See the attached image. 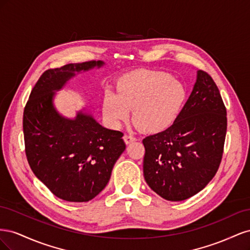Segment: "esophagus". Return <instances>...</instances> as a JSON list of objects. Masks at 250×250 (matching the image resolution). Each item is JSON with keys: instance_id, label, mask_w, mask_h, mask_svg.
Wrapping results in <instances>:
<instances>
[{"instance_id": "esophagus-1", "label": "esophagus", "mask_w": 250, "mask_h": 250, "mask_svg": "<svg viewBox=\"0 0 250 250\" xmlns=\"http://www.w3.org/2000/svg\"><path fill=\"white\" fill-rule=\"evenodd\" d=\"M123 139H124V141H125V143L127 144V145H128V144H130V143H132V142H134L135 140H137L134 137H132V135H129V134H125Z\"/></svg>"}]
</instances>
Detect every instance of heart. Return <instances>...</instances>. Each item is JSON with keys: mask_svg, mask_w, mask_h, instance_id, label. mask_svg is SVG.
<instances>
[{"mask_svg": "<svg viewBox=\"0 0 250 250\" xmlns=\"http://www.w3.org/2000/svg\"><path fill=\"white\" fill-rule=\"evenodd\" d=\"M184 85L167 73L137 70L118 82V93L106 89L103 113L112 126H119L129 115L142 130L157 132L170 126L184 106Z\"/></svg>", "mask_w": 250, "mask_h": 250, "instance_id": "b5f03b06", "label": "heart"}]
</instances>
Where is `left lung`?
I'll return each mask as SVG.
<instances>
[{
  "mask_svg": "<svg viewBox=\"0 0 250 250\" xmlns=\"http://www.w3.org/2000/svg\"><path fill=\"white\" fill-rule=\"evenodd\" d=\"M226 127V108L216 83L198 71L174 123L143 140L144 177L151 190L169 201H183L203 190L221 163Z\"/></svg>",
  "mask_w": 250,
  "mask_h": 250,
  "instance_id": "obj_1",
  "label": "left lung"
}]
</instances>
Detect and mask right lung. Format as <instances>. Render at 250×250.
Here are the masks:
<instances>
[{
  "instance_id": "1",
  "label": "right lung",
  "mask_w": 250,
  "mask_h": 250,
  "mask_svg": "<svg viewBox=\"0 0 250 250\" xmlns=\"http://www.w3.org/2000/svg\"><path fill=\"white\" fill-rule=\"evenodd\" d=\"M105 63L101 60L65 64L44 72L24 109L22 129L30 168L56 197L87 202L108 184L113 166L126 148L123 133L107 129L85 108L74 119L60 115L56 92L76 74Z\"/></svg>"
}]
</instances>
